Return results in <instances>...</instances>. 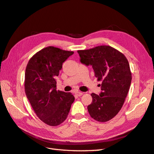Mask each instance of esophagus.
I'll list each match as a JSON object with an SVG mask.
<instances>
[{"mask_svg":"<svg viewBox=\"0 0 154 154\" xmlns=\"http://www.w3.org/2000/svg\"><path fill=\"white\" fill-rule=\"evenodd\" d=\"M75 93H76V94L78 96H82V94H83V92H80V91H76Z\"/></svg>","mask_w":154,"mask_h":154,"instance_id":"1","label":"esophagus"}]
</instances>
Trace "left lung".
I'll list each match as a JSON object with an SVG mask.
<instances>
[{
    "label": "left lung",
    "mask_w": 154,
    "mask_h": 154,
    "mask_svg": "<svg viewBox=\"0 0 154 154\" xmlns=\"http://www.w3.org/2000/svg\"><path fill=\"white\" fill-rule=\"evenodd\" d=\"M80 62L91 66L97 81H101L99 95L92 93L87 106L91 117L100 122L112 119L122 108L132 81L128 60L119 51L109 45L79 50Z\"/></svg>",
    "instance_id": "left-lung-1"
}]
</instances>
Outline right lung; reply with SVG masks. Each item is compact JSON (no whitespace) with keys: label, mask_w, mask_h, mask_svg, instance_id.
Listing matches in <instances>:
<instances>
[{"label":"right lung","mask_w":154,"mask_h":154,"mask_svg":"<svg viewBox=\"0 0 154 154\" xmlns=\"http://www.w3.org/2000/svg\"><path fill=\"white\" fill-rule=\"evenodd\" d=\"M74 52L49 46L31 58L25 72V92L36 116L44 123L57 126L67 118L74 96L57 91L56 77Z\"/></svg>","instance_id":"add662e5"}]
</instances>
